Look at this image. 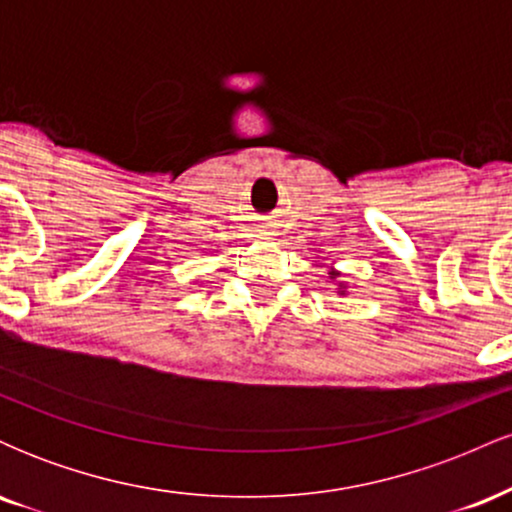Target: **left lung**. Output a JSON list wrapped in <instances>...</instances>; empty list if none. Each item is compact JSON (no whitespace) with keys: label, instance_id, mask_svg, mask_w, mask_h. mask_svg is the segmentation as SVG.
<instances>
[{"label":"left lung","instance_id":"left-lung-1","mask_svg":"<svg viewBox=\"0 0 512 512\" xmlns=\"http://www.w3.org/2000/svg\"><path fill=\"white\" fill-rule=\"evenodd\" d=\"M337 276H339V272H337V269H330V279H337ZM339 286H342V289H346V286H344V284H339ZM339 293H344V291H339Z\"/></svg>","mask_w":512,"mask_h":512}]
</instances>
